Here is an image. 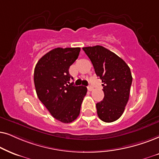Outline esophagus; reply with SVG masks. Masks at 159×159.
I'll list each match as a JSON object with an SVG mask.
<instances>
[{
	"instance_id": "1",
	"label": "esophagus",
	"mask_w": 159,
	"mask_h": 159,
	"mask_svg": "<svg viewBox=\"0 0 159 159\" xmlns=\"http://www.w3.org/2000/svg\"><path fill=\"white\" fill-rule=\"evenodd\" d=\"M87 89L89 92H92V91H93V89H94V88H93V86H89Z\"/></svg>"
}]
</instances>
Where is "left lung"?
I'll return each instance as SVG.
<instances>
[{
	"label": "left lung",
	"instance_id": "left-lung-1",
	"mask_svg": "<svg viewBox=\"0 0 159 159\" xmlns=\"http://www.w3.org/2000/svg\"><path fill=\"white\" fill-rule=\"evenodd\" d=\"M97 75L102 82L104 98L97 103V115L104 122L118 120L129 100L132 76L129 67L115 53L102 46L84 47Z\"/></svg>",
	"mask_w": 159,
	"mask_h": 159
}]
</instances>
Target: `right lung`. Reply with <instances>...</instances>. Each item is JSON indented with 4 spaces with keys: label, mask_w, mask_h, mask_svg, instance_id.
Returning <instances> with one entry per match:
<instances>
[{
    "label": "right lung",
    "mask_w": 159,
    "mask_h": 159,
    "mask_svg": "<svg viewBox=\"0 0 159 159\" xmlns=\"http://www.w3.org/2000/svg\"><path fill=\"white\" fill-rule=\"evenodd\" d=\"M81 48H56L39 60L34 70V84L40 101L55 119L68 124L80 114L87 92L85 86H73L69 67L77 60Z\"/></svg>",
    "instance_id": "add662e5"
}]
</instances>
